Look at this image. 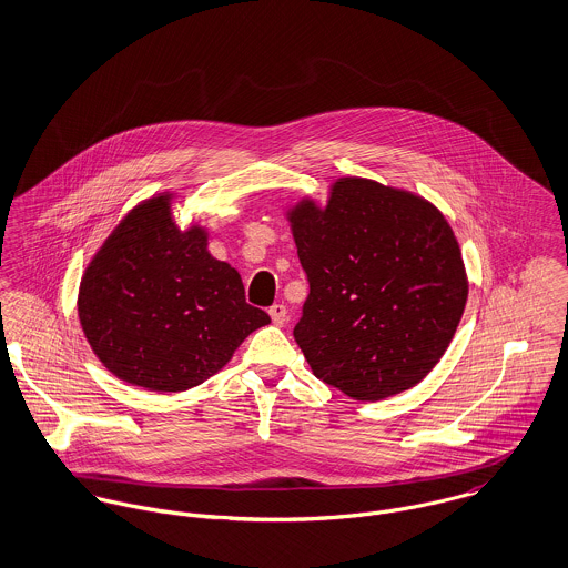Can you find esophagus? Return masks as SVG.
Here are the masks:
<instances>
[{
	"mask_svg": "<svg viewBox=\"0 0 568 568\" xmlns=\"http://www.w3.org/2000/svg\"><path fill=\"white\" fill-rule=\"evenodd\" d=\"M268 315H271V320H273L275 325H284L288 322V311H286L284 304H273L268 308Z\"/></svg>",
	"mask_w": 568,
	"mask_h": 568,
	"instance_id": "1",
	"label": "esophagus"
}]
</instances>
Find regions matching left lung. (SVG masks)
Segmentation results:
<instances>
[{
  "mask_svg": "<svg viewBox=\"0 0 568 568\" xmlns=\"http://www.w3.org/2000/svg\"><path fill=\"white\" fill-rule=\"evenodd\" d=\"M284 216L311 282L293 334L313 374L363 403L415 387L448 349L468 302L444 214L403 187L338 176L324 205L304 196Z\"/></svg>",
  "mask_w": 568,
  "mask_h": 568,
  "instance_id": "1",
  "label": "left lung"
}]
</instances>
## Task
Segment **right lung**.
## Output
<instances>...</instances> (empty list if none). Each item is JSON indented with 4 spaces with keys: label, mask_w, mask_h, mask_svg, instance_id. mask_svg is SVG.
<instances>
[{
    "label": "right lung",
    "mask_w": 568,
    "mask_h": 568,
    "mask_svg": "<svg viewBox=\"0 0 568 568\" xmlns=\"http://www.w3.org/2000/svg\"><path fill=\"white\" fill-rule=\"evenodd\" d=\"M165 190L138 203L89 260L79 320L120 381L176 394L219 374L244 338L271 324L246 304L241 273L207 251L210 230H181Z\"/></svg>",
    "instance_id": "1"
}]
</instances>
